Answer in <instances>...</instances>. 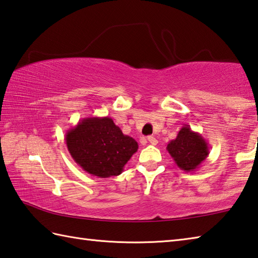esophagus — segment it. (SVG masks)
<instances>
[{
  "instance_id": "34e87169",
  "label": "esophagus",
  "mask_w": 258,
  "mask_h": 258,
  "mask_svg": "<svg viewBox=\"0 0 258 258\" xmlns=\"http://www.w3.org/2000/svg\"><path fill=\"white\" fill-rule=\"evenodd\" d=\"M148 141H149L150 144H152V145H157V143H158V140L154 137H149Z\"/></svg>"
}]
</instances>
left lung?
Listing matches in <instances>:
<instances>
[{"label":"left lung","mask_w":258,"mask_h":258,"mask_svg":"<svg viewBox=\"0 0 258 258\" xmlns=\"http://www.w3.org/2000/svg\"><path fill=\"white\" fill-rule=\"evenodd\" d=\"M167 151L178 168L186 172H193L209 156V145L198 132L191 131L188 125L182 126L176 139L167 144Z\"/></svg>","instance_id":"obj_1"}]
</instances>
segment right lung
<instances>
[{
    "label": "right lung",
    "instance_id": "obj_1",
    "mask_svg": "<svg viewBox=\"0 0 258 258\" xmlns=\"http://www.w3.org/2000/svg\"><path fill=\"white\" fill-rule=\"evenodd\" d=\"M70 154L84 171L108 178L120 175L139 145L109 117H87L65 134Z\"/></svg>",
    "mask_w": 258,
    "mask_h": 258
}]
</instances>
